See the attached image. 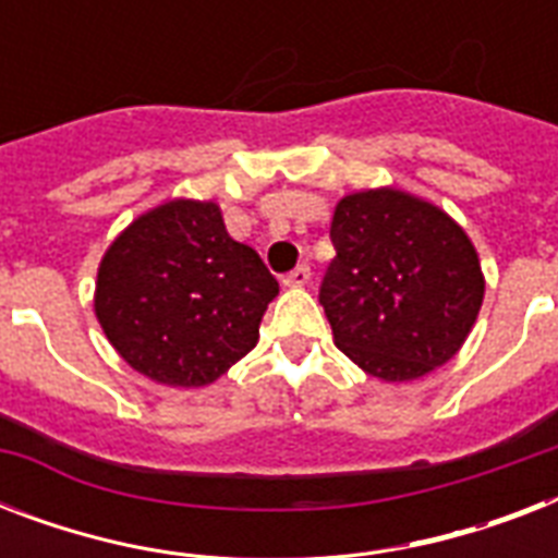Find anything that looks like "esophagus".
<instances>
[{"label": "esophagus", "instance_id": "obj_1", "mask_svg": "<svg viewBox=\"0 0 558 558\" xmlns=\"http://www.w3.org/2000/svg\"><path fill=\"white\" fill-rule=\"evenodd\" d=\"M310 278H313V271H310V266H306V263H301L298 269H292L289 275H283V287H306V283H310Z\"/></svg>", "mask_w": 558, "mask_h": 558}]
</instances>
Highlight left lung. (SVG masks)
<instances>
[{
    "label": "left lung",
    "instance_id": "1",
    "mask_svg": "<svg viewBox=\"0 0 558 558\" xmlns=\"http://www.w3.org/2000/svg\"><path fill=\"white\" fill-rule=\"evenodd\" d=\"M336 260L318 289L336 348L376 379L446 365L477 318L475 245L440 208L393 187L350 193L330 226Z\"/></svg>",
    "mask_w": 558,
    "mask_h": 558
}]
</instances>
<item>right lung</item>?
Returning <instances> with one entry per match:
<instances>
[{
  "label": "right lung",
  "instance_id": "1",
  "mask_svg": "<svg viewBox=\"0 0 558 558\" xmlns=\"http://www.w3.org/2000/svg\"><path fill=\"white\" fill-rule=\"evenodd\" d=\"M278 280L214 202L177 199L109 245L95 313L126 365L173 388L219 379L257 344Z\"/></svg>",
  "mask_w": 558,
  "mask_h": 558
}]
</instances>
